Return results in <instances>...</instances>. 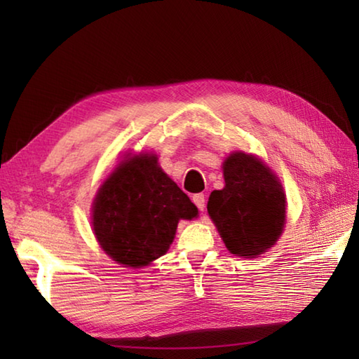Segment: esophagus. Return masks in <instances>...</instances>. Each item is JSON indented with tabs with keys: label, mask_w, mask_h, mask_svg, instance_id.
<instances>
[{
	"label": "esophagus",
	"mask_w": 359,
	"mask_h": 359,
	"mask_svg": "<svg viewBox=\"0 0 359 359\" xmlns=\"http://www.w3.org/2000/svg\"><path fill=\"white\" fill-rule=\"evenodd\" d=\"M193 203H194V205H196V208L199 209V210H204L205 209V196H204V193H196V194H193Z\"/></svg>",
	"instance_id": "34e87169"
}]
</instances>
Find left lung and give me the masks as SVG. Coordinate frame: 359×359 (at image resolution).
<instances>
[{"label": "left lung", "mask_w": 359, "mask_h": 359, "mask_svg": "<svg viewBox=\"0 0 359 359\" xmlns=\"http://www.w3.org/2000/svg\"><path fill=\"white\" fill-rule=\"evenodd\" d=\"M224 188L210 193L208 212L228 250L253 258L276 244L285 224L280 182L257 158L233 154L223 165Z\"/></svg>", "instance_id": "obj_1"}]
</instances>
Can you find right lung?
Here are the masks:
<instances>
[{
	"label": "right lung",
	"instance_id": "1",
	"mask_svg": "<svg viewBox=\"0 0 359 359\" xmlns=\"http://www.w3.org/2000/svg\"><path fill=\"white\" fill-rule=\"evenodd\" d=\"M198 208L156 165L142 155L121 161L96 194L93 229L109 257L141 267L163 257L180 218L191 220Z\"/></svg>",
	"mask_w": 359,
	"mask_h": 359
}]
</instances>
